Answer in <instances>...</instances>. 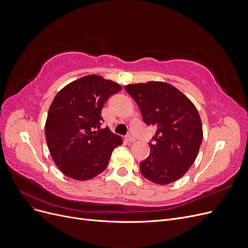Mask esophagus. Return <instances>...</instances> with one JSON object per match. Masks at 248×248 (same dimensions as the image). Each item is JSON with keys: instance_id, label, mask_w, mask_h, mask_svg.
<instances>
[{"instance_id": "1", "label": "esophagus", "mask_w": 248, "mask_h": 248, "mask_svg": "<svg viewBox=\"0 0 248 248\" xmlns=\"http://www.w3.org/2000/svg\"><path fill=\"white\" fill-rule=\"evenodd\" d=\"M126 140L128 142H134V141H136V138L132 137V136H128L126 138Z\"/></svg>"}]
</instances>
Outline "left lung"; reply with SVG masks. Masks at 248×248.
<instances>
[{
    "label": "left lung",
    "mask_w": 248,
    "mask_h": 248,
    "mask_svg": "<svg viewBox=\"0 0 248 248\" xmlns=\"http://www.w3.org/2000/svg\"><path fill=\"white\" fill-rule=\"evenodd\" d=\"M136 100L147 125L157 126L151 152L140 162L150 181L166 185L182 178L196 160L202 140L201 117L191 100L163 81L124 87Z\"/></svg>",
    "instance_id": "8db88e82"
}]
</instances>
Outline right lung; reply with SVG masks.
<instances>
[{
    "label": "right lung",
    "mask_w": 248,
    "mask_h": 248,
    "mask_svg": "<svg viewBox=\"0 0 248 248\" xmlns=\"http://www.w3.org/2000/svg\"><path fill=\"white\" fill-rule=\"evenodd\" d=\"M122 87L90 74L65 86L52 100L46 122L48 150L58 169L86 181L107 169L111 152L123 144L108 127L101 129V109Z\"/></svg>",
    "instance_id": "add662e5"
}]
</instances>
